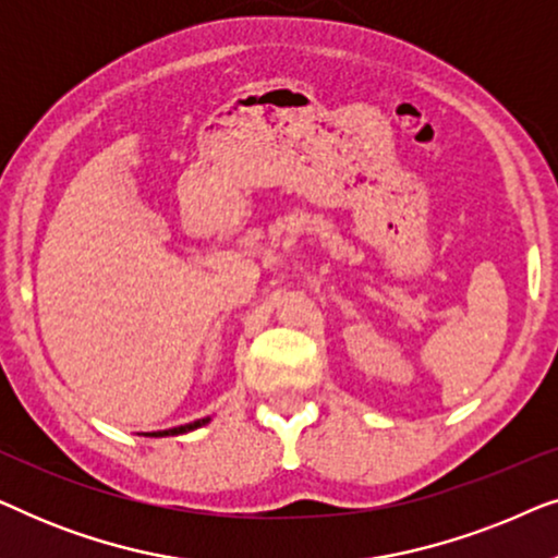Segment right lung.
I'll return each instance as SVG.
<instances>
[{
	"instance_id": "add662e5",
	"label": "right lung",
	"mask_w": 558,
	"mask_h": 558,
	"mask_svg": "<svg viewBox=\"0 0 558 558\" xmlns=\"http://www.w3.org/2000/svg\"><path fill=\"white\" fill-rule=\"evenodd\" d=\"M210 418L205 416V418H197V422H193V424H185V426H174V429H167V432H155V437H165V434H182V432H190V429H197V426H203V424H208Z\"/></svg>"
}]
</instances>
